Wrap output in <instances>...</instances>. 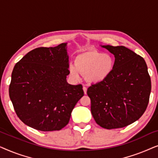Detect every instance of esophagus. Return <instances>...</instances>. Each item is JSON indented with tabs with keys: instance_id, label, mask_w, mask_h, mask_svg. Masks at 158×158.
Returning <instances> with one entry per match:
<instances>
[{
	"instance_id": "obj_1",
	"label": "esophagus",
	"mask_w": 158,
	"mask_h": 158,
	"mask_svg": "<svg viewBox=\"0 0 158 158\" xmlns=\"http://www.w3.org/2000/svg\"><path fill=\"white\" fill-rule=\"evenodd\" d=\"M83 89L84 94H87V88H86V87H85V86H83Z\"/></svg>"
}]
</instances>
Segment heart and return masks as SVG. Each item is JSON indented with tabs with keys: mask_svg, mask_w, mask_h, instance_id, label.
<instances>
[{
	"mask_svg": "<svg viewBox=\"0 0 158 158\" xmlns=\"http://www.w3.org/2000/svg\"><path fill=\"white\" fill-rule=\"evenodd\" d=\"M115 62L111 55L96 50H87L78 54L75 59V66H69V73L73 78H79V73L86 81L98 84L109 78L113 72Z\"/></svg>",
	"mask_w": 158,
	"mask_h": 158,
	"instance_id": "1",
	"label": "heart"
}]
</instances>
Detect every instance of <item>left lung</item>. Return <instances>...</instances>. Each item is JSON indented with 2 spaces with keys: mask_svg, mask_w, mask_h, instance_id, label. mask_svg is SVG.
<instances>
[{
  "mask_svg": "<svg viewBox=\"0 0 158 158\" xmlns=\"http://www.w3.org/2000/svg\"><path fill=\"white\" fill-rule=\"evenodd\" d=\"M115 57L111 75L88 88L90 111L104 129L122 128L139 119L148 107L151 80L144 60L124 46L101 45Z\"/></svg>",
  "mask_w": 158,
  "mask_h": 158,
  "instance_id": "1",
  "label": "left lung"
}]
</instances>
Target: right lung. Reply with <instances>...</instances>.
I'll use <instances>...</instances> for the list:
<instances>
[{
  "label": "right lung",
  "instance_id": "right-lung-1",
  "mask_svg": "<svg viewBox=\"0 0 158 158\" xmlns=\"http://www.w3.org/2000/svg\"><path fill=\"white\" fill-rule=\"evenodd\" d=\"M67 44L34 49L13 70L10 101L18 117L36 130L62 129L84 95L82 85L67 82L70 74Z\"/></svg>",
  "mask_w": 158,
  "mask_h": 158
}]
</instances>
